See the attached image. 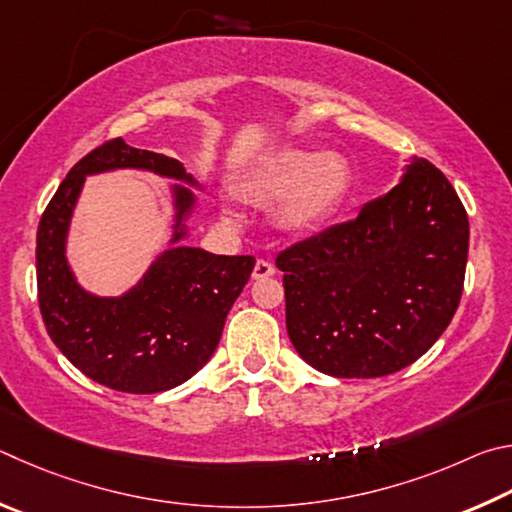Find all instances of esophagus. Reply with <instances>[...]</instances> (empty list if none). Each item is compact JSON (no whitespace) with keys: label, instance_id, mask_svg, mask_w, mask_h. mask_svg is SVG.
I'll return each mask as SVG.
<instances>
[{"label":"esophagus","instance_id":"esophagus-1","mask_svg":"<svg viewBox=\"0 0 512 512\" xmlns=\"http://www.w3.org/2000/svg\"><path fill=\"white\" fill-rule=\"evenodd\" d=\"M272 274H274V265L270 261H265V258H258L251 276H254V279L258 281V279H270Z\"/></svg>","mask_w":512,"mask_h":512}]
</instances>
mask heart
Here are the masks:
<instances>
[{"label": "heart", "instance_id": "heart-1", "mask_svg": "<svg viewBox=\"0 0 512 512\" xmlns=\"http://www.w3.org/2000/svg\"><path fill=\"white\" fill-rule=\"evenodd\" d=\"M351 164L342 155L285 150L256 170L249 191L263 202H281L279 222L290 231L319 227L346 200Z\"/></svg>", "mask_w": 512, "mask_h": 512}]
</instances>
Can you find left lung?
<instances>
[{
	"label": "left lung",
	"instance_id": "8db88e82",
	"mask_svg": "<svg viewBox=\"0 0 512 512\" xmlns=\"http://www.w3.org/2000/svg\"><path fill=\"white\" fill-rule=\"evenodd\" d=\"M470 224L427 159L348 220L276 256L290 342L333 378H382L434 346L459 308Z\"/></svg>",
	"mask_w": 512,
	"mask_h": 512
}]
</instances>
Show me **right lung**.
Here are the masks:
<instances>
[{
  "label": "right lung",
  "instance_id": "1",
  "mask_svg": "<svg viewBox=\"0 0 512 512\" xmlns=\"http://www.w3.org/2000/svg\"><path fill=\"white\" fill-rule=\"evenodd\" d=\"M116 168L150 170L197 186L177 159L132 148L121 137L80 159L62 179L38 227L40 312L53 344L89 380L123 393H159L179 387L211 360L256 258L177 245L186 238L184 220L195 197L191 188L175 184L173 247L121 297L83 290L65 254L69 222L85 177Z\"/></svg>",
  "mask_w": 512,
  "mask_h": 512
}]
</instances>
